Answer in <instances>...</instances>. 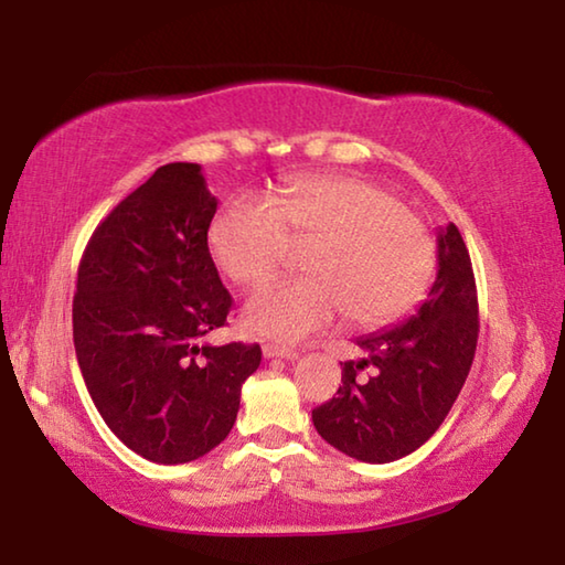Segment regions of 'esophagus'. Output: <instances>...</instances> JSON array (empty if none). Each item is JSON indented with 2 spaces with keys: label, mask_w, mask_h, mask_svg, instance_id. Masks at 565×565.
Listing matches in <instances>:
<instances>
[{
  "label": "esophagus",
  "mask_w": 565,
  "mask_h": 565,
  "mask_svg": "<svg viewBox=\"0 0 565 565\" xmlns=\"http://www.w3.org/2000/svg\"><path fill=\"white\" fill-rule=\"evenodd\" d=\"M262 351H264V359H286V361H291V359L299 356V353H296L291 347H276V343H264Z\"/></svg>",
  "instance_id": "34e87169"
}]
</instances>
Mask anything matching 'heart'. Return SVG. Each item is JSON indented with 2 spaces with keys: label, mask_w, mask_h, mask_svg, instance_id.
Instances as JSON below:
<instances>
[{
  "label": "heart",
  "mask_w": 565,
  "mask_h": 565,
  "mask_svg": "<svg viewBox=\"0 0 565 565\" xmlns=\"http://www.w3.org/2000/svg\"><path fill=\"white\" fill-rule=\"evenodd\" d=\"M209 252L228 279L254 286L289 262L294 244L309 276L262 286L244 306L256 337L299 341L347 313L356 327H381L426 294L436 242L424 218L394 191L349 174L303 177L271 204L236 196L209 224Z\"/></svg>",
  "instance_id": "1"
}]
</instances>
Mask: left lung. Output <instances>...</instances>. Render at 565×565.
<instances>
[{
	"mask_svg": "<svg viewBox=\"0 0 565 565\" xmlns=\"http://www.w3.org/2000/svg\"><path fill=\"white\" fill-rule=\"evenodd\" d=\"M478 341L471 256L456 224L438 234V274L408 321L356 339L363 359L343 361L337 396L311 411L323 441L369 463L414 454L461 394Z\"/></svg>",
	"mask_w": 565,
	"mask_h": 565,
	"instance_id": "8db88e82",
	"label": "left lung"
}]
</instances>
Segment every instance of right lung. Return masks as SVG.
I'll list each match as a JSON object with an SVG mask.
<instances>
[{
    "mask_svg": "<svg viewBox=\"0 0 565 565\" xmlns=\"http://www.w3.org/2000/svg\"><path fill=\"white\" fill-rule=\"evenodd\" d=\"M214 214L202 167H159L94 228L76 271L84 384L114 436L154 463L222 444L262 363L259 343L199 347L232 311L206 244Z\"/></svg>",
    "mask_w": 565,
    "mask_h": 565,
    "instance_id": "obj_1",
    "label": "right lung"
}]
</instances>
